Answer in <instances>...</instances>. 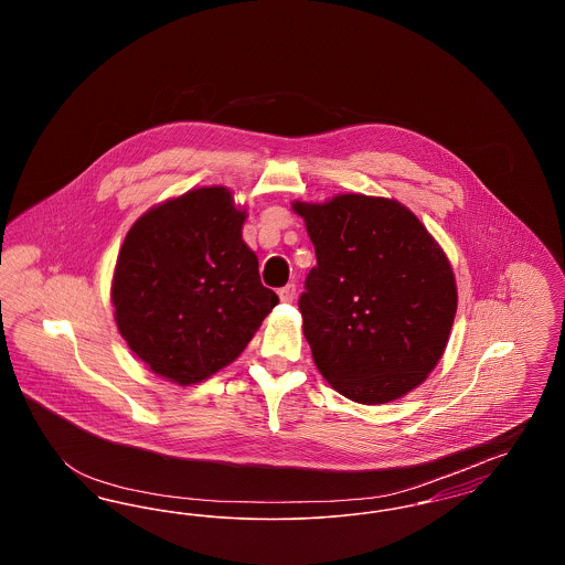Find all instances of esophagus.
<instances>
[{
  "label": "esophagus",
  "mask_w": 565,
  "mask_h": 565,
  "mask_svg": "<svg viewBox=\"0 0 565 565\" xmlns=\"http://www.w3.org/2000/svg\"><path fill=\"white\" fill-rule=\"evenodd\" d=\"M277 295H279V298H281V302H292V300L296 298L295 284H288V286L279 288V290H277Z\"/></svg>",
  "instance_id": "1"
}]
</instances>
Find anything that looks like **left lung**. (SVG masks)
I'll return each mask as SVG.
<instances>
[{
	"label": "left lung",
	"instance_id": "obj_1",
	"mask_svg": "<svg viewBox=\"0 0 565 565\" xmlns=\"http://www.w3.org/2000/svg\"><path fill=\"white\" fill-rule=\"evenodd\" d=\"M292 210L318 258L298 298L318 371L353 403L403 398L449 341L457 286L445 252L394 199L337 194Z\"/></svg>",
	"mask_w": 565,
	"mask_h": 565
}]
</instances>
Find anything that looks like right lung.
<instances>
[{"instance_id":"obj_1","label":"right lung","mask_w":565,"mask_h":565,"mask_svg":"<svg viewBox=\"0 0 565 565\" xmlns=\"http://www.w3.org/2000/svg\"><path fill=\"white\" fill-rule=\"evenodd\" d=\"M224 186L190 190L141 215L118 252L114 320L159 376L199 383L228 366L279 302L242 237Z\"/></svg>"}]
</instances>
